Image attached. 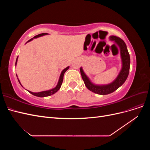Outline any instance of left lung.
Instances as JSON below:
<instances>
[{"instance_id": "8db88e82", "label": "left lung", "mask_w": 150, "mask_h": 150, "mask_svg": "<svg viewBox=\"0 0 150 150\" xmlns=\"http://www.w3.org/2000/svg\"><path fill=\"white\" fill-rule=\"evenodd\" d=\"M110 40L115 42V44H117L120 49V54L122 61V68L116 79L111 83L106 85H96L91 83L88 77L86 75L83 70V68H80V72L82 78L84 81L85 86L89 90L94 93L101 95H106L112 93L118 89L121 86L124 84L125 81L128 78L129 67H130V57L127 49L126 45L123 40L115 35L110 36ZM113 44V45H115Z\"/></svg>"}]
</instances>
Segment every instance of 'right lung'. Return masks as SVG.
Returning a JSON list of instances; mask_svg holds the SVG:
<instances>
[{
  "label": "right lung",
  "instance_id": "obj_1",
  "mask_svg": "<svg viewBox=\"0 0 150 150\" xmlns=\"http://www.w3.org/2000/svg\"><path fill=\"white\" fill-rule=\"evenodd\" d=\"M48 34L47 33H42V34H38V35H35V36H34V37L33 38V39H30V40H29L28 42H30V40H33V39H35V38H39V37H40V36H43V35H47ZM17 59H18V57H17V59H16V64H17ZM69 66L68 67H67L66 68H65V69L63 70L62 72H61V75H60V77H59V81H58V83H57V86H56L55 88H53V89H50V90H48V91H41V92H39V93H33V92H31V91H28L30 93V94H33L34 96H38V97H40V98H42V97H46V96H51V95H52V94H54V93H56L57 91L60 89V88H61V85H62V81H63V78H64V73L66 72V71L69 69ZM17 76V75H16ZM18 79V78H17ZM18 81H19V83L21 84V83H20V81H19V80L18 79Z\"/></svg>",
  "mask_w": 150,
  "mask_h": 150
}]
</instances>
